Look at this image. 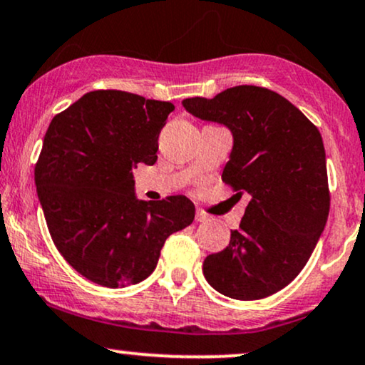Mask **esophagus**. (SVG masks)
Masks as SVG:
<instances>
[{
	"instance_id": "esophagus-1",
	"label": "esophagus",
	"mask_w": 365,
	"mask_h": 365,
	"mask_svg": "<svg viewBox=\"0 0 365 365\" xmlns=\"http://www.w3.org/2000/svg\"><path fill=\"white\" fill-rule=\"evenodd\" d=\"M195 221L197 222H207L209 221V216L204 212V210H197V212H195Z\"/></svg>"
}]
</instances>
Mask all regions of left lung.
Returning <instances> with one entry per match:
<instances>
[{"instance_id":"8db88e82","label":"left lung","mask_w":365,"mask_h":365,"mask_svg":"<svg viewBox=\"0 0 365 365\" xmlns=\"http://www.w3.org/2000/svg\"><path fill=\"white\" fill-rule=\"evenodd\" d=\"M187 112L226 125L232 149L222 182L252 197L230 245L204 260L217 292L255 301L279 292L304 269L330 212L322 134L299 108L262 86L187 98Z\"/></svg>"}]
</instances>
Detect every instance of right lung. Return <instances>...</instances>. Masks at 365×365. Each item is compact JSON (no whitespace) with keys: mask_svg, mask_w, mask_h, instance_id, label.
I'll list each match as a JSON object with an SVG mask.
<instances>
[{"mask_svg":"<svg viewBox=\"0 0 365 365\" xmlns=\"http://www.w3.org/2000/svg\"><path fill=\"white\" fill-rule=\"evenodd\" d=\"M175 105L96 90L52 118L35 165L47 227L64 260L103 287L138 284L156 269L171 232L195 217L185 195L138 200L133 170L155 165Z\"/></svg>","mask_w":365,"mask_h":365,"instance_id":"add662e5","label":"right lung"}]
</instances>
